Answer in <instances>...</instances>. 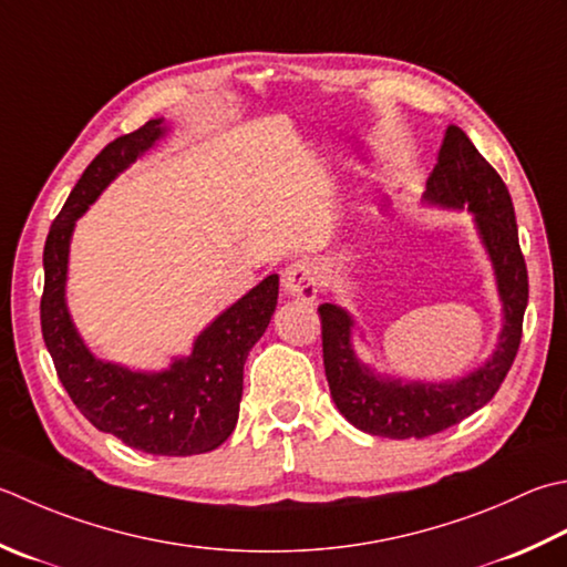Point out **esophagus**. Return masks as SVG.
<instances>
[{
    "instance_id": "obj_1",
    "label": "esophagus",
    "mask_w": 567,
    "mask_h": 567,
    "mask_svg": "<svg viewBox=\"0 0 567 567\" xmlns=\"http://www.w3.org/2000/svg\"><path fill=\"white\" fill-rule=\"evenodd\" d=\"M282 287H285V292L295 299H302V302H315V297L319 292L315 265L309 260H295L292 265H287L282 272Z\"/></svg>"
}]
</instances>
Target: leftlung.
Segmentation results:
<instances>
[{
    "label": "left lung",
    "mask_w": 567,
    "mask_h": 567,
    "mask_svg": "<svg viewBox=\"0 0 567 567\" xmlns=\"http://www.w3.org/2000/svg\"><path fill=\"white\" fill-rule=\"evenodd\" d=\"M425 198L445 208L467 206L474 214L504 302V329L492 359L464 379L403 383L401 379H381L363 365L351 347L353 319L347 309L331 302L321 305V351L339 413L353 427L391 440L437 435L489 403L516 359L528 305V272L518 246L512 194L457 125L445 132Z\"/></svg>",
    "instance_id": "1"
}]
</instances>
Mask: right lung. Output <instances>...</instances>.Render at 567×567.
<instances>
[{
	"label": "right lung",
	"instance_id": "1",
	"mask_svg": "<svg viewBox=\"0 0 567 567\" xmlns=\"http://www.w3.org/2000/svg\"><path fill=\"white\" fill-rule=\"evenodd\" d=\"M164 120H150L113 140L87 164L51 224L43 246L41 334L55 373L85 420L127 447L166 457L216 450L238 423L243 365L277 305L280 277L270 275L216 317L194 341L192 357L174 359L166 371L142 373L95 359L65 307V272L75 220L100 192L140 154L164 137Z\"/></svg>",
	"mask_w": 567,
	"mask_h": 567
}]
</instances>
